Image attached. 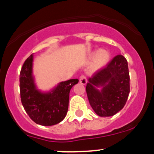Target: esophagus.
<instances>
[{"mask_svg":"<svg viewBox=\"0 0 154 154\" xmlns=\"http://www.w3.org/2000/svg\"><path fill=\"white\" fill-rule=\"evenodd\" d=\"M79 82H80L82 84H83V85H85V84H87V78H86L85 75H81L80 78H79Z\"/></svg>","mask_w":154,"mask_h":154,"instance_id":"1","label":"esophagus"}]
</instances>
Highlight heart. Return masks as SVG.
I'll return each mask as SVG.
<instances>
[{"instance_id": "b5f03b06", "label": "heart", "mask_w": 154, "mask_h": 154, "mask_svg": "<svg viewBox=\"0 0 154 154\" xmlns=\"http://www.w3.org/2000/svg\"><path fill=\"white\" fill-rule=\"evenodd\" d=\"M92 59H95V66L98 68L103 67L108 63L110 59V54L108 51L105 50H100L92 54Z\"/></svg>"}]
</instances>
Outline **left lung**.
<instances>
[{
    "label": "left lung",
    "mask_w": 154,
    "mask_h": 154,
    "mask_svg": "<svg viewBox=\"0 0 154 154\" xmlns=\"http://www.w3.org/2000/svg\"><path fill=\"white\" fill-rule=\"evenodd\" d=\"M102 87L101 91L97 89ZM90 106L100 117H110L123 108L130 92L128 62L117 55L106 67L97 70L86 86Z\"/></svg>",
    "instance_id": "8db88e82"
}]
</instances>
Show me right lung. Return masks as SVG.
<instances>
[{
  "mask_svg": "<svg viewBox=\"0 0 154 154\" xmlns=\"http://www.w3.org/2000/svg\"><path fill=\"white\" fill-rule=\"evenodd\" d=\"M33 55L25 61L20 73V98L24 109L37 124L54 125L64 120L68 110L70 91L78 79L59 83L49 92H41L36 88L32 75Z\"/></svg>",
  "mask_w": 154,
  "mask_h": 154,
  "instance_id": "1",
  "label": "right lung"
}]
</instances>
